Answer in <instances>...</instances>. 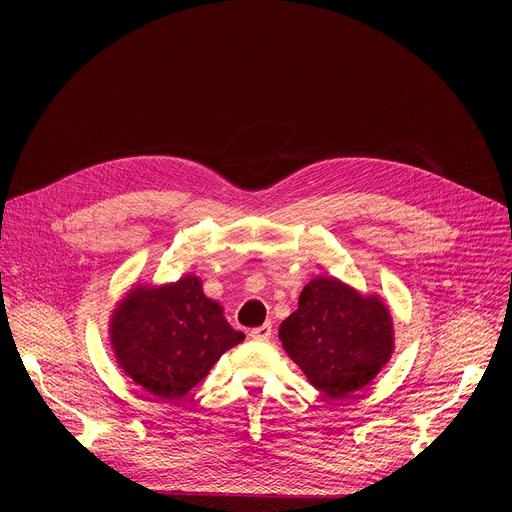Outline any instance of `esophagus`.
<instances>
[{"label": "esophagus", "instance_id": "34e87169", "mask_svg": "<svg viewBox=\"0 0 512 512\" xmlns=\"http://www.w3.org/2000/svg\"><path fill=\"white\" fill-rule=\"evenodd\" d=\"M249 336H251L253 340H257V342H267V340L272 338V326H270V324H263V326H259V328H253Z\"/></svg>", "mask_w": 512, "mask_h": 512}]
</instances>
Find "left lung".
Listing matches in <instances>:
<instances>
[{
    "instance_id": "8db88e82",
    "label": "left lung",
    "mask_w": 512,
    "mask_h": 512,
    "mask_svg": "<svg viewBox=\"0 0 512 512\" xmlns=\"http://www.w3.org/2000/svg\"><path fill=\"white\" fill-rule=\"evenodd\" d=\"M286 355L311 386L346 398L367 386L394 353L390 307L334 276H317L301 292L278 332Z\"/></svg>"
}]
</instances>
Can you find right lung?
I'll use <instances>...</instances> for the list:
<instances>
[{
	"instance_id": "right-lung-1",
	"label": "right lung",
	"mask_w": 512,
	"mask_h": 512,
	"mask_svg": "<svg viewBox=\"0 0 512 512\" xmlns=\"http://www.w3.org/2000/svg\"><path fill=\"white\" fill-rule=\"evenodd\" d=\"M242 340L245 334L230 328L222 305L205 297L193 274L161 286H132L110 317L120 369L159 400L193 390Z\"/></svg>"
}]
</instances>
